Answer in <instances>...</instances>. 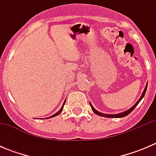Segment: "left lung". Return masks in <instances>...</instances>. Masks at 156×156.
<instances>
[{
    "mask_svg": "<svg viewBox=\"0 0 156 156\" xmlns=\"http://www.w3.org/2000/svg\"><path fill=\"white\" fill-rule=\"evenodd\" d=\"M147 85H148V84H146V87H145V89H144V92H143L142 95H141V97H140V99H139V100H138V101L136 102V103H135V104L133 105V106H132L131 108H129V109L126 110V111H125V112H123L119 113V114H104V113H102V112H99V111H97V110H96L95 108H94V106H93L92 105H91L90 102V107H91V108H92L93 112H94V113H96V114H97V115H98L102 116V117H105V118H123V117H125V116H127V115L130 114V113L131 112L133 111V109H134L135 107H136V106H137L138 103H139L141 101V100H142V99L144 98V95H145V94H146V89H147Z\"/></svg>",
    "mask_w": 156,
    "mask_h": 156,
    "instance_id": "8db88e82",
    "label": "left lung"
}]
</instances>
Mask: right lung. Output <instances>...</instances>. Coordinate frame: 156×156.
Here are the masks:
<instances>
[{"label": "right lung", "instance_id": "add662e5", "mask_svg": "<svg viewBox=\"0 0 156 156\" xmlns=\"http://www.w3.org/2000/svg\"><path fill=\"white\" fill-rule=\"evenodd\" d=\"M65 103H66V101H64L63 104H62V107H61L60 109H59V111L57 112H56V113H55V114H53V115H51V116H50V117H48V119H50V118L55 117V116H56V115H59V114H60V113L62 112V109H63V106H64V105H65Z\"/></svg>", "mask_w": 156, "mask_h": 156}]
</instances>
